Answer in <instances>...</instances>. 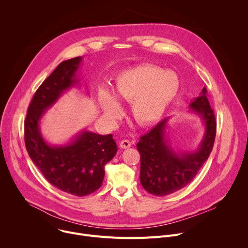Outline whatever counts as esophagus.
<instances>
[{
	"label": "esophagus",
	"instance_id": "1",
	"mask_svg": "<svg viewBox=\"0 0 248 248\" xmlns=\"http://www.w3.org/2000/svg\"><path fill=\"white\" fill-rule=\"evenodd\" d=\"M120 146H121V148L126 149V148H129L131 146V142L128 139H124L120 142Z\"/></svg>",
	"mask_w": 248,
	"mask_h": 248
}]
</instances>
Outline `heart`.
Masks as SVG:
<instances>
[{
  "instance_id": "obj_1",
  "label": "heart",
  "mask_w": 248,
  "mask_h": 248,
  "mask_svg": "<svg viewBox=\"0 0 248 248\" xmlns=\"http://www.w3.org/2000/svg\"><path fill=\"white\" fill-rule=\"evenodd\" d=\"M179 90V80L170 70L151 63L140 64L122 73L116 79L114 95L101 89L98 101L103 114L116 120L122 113L121 103H131V115L141 125L158 122Z\"/></svg>"
}]
</instances>
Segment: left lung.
<instances>
[{
  "instance_id": "8db88e82",
  "label": "left lung",
  "mask_w": 248,
  "mask_h": 248,
  "mask_svg": "<svg viewBox=\"0 0 248 248\" xmlns=\"http://www.w3.org/2000/svg\"><path fill=\"white\" fill-rule=\"evenodd\" d=\"M189 108L202 119L205 125L202 142L196 151L174 152L165 134L168 119L141 136L136 144L140 154V183L153 195L166 196L187 186L213 149L216 119L205 87L197 98L191 100Z\"/></svg>"
}]
</instances>
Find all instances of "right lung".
Listing matches in <instances>:
<instances>
[{
    "instance_id": "right-lung-1",
    "label": "right lung",
    "mask_w": 248,
    "mask_h": 248,
    "mask_svg": "<svg viewBox=\"0 0 248 248\" xmlns=\"http://www.w3.org/2000/svg\"><path fill=\"white\" fill-rule=\"evenodd\" d=\"M81 57L62 62L35 92L24 122L25 147L45 179L62 191L76 196L93 193L102 186L105 165L118 151L112 134L84 130L63 146L49 145L41 135L39 122L67 89L78 83L76 73Z\"/></svg>"
}]
</instances>
